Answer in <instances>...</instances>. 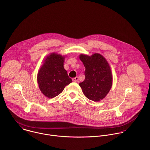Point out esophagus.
Here are the masks:
<instances>
[{
  "mask_svg": "<svg viewBox=\"0 0 150 150\" xmlns=\"http://www.w3.org/2000/svg\"><path fill=\"white\" fill-rule=\"evenodd\" d=\"M72 80H73V81H74V82H77V81H79V77H74V78H73V79H72Z\"/></svg>",
  "mask_w": 150,
  "mask_h": 150,
  "instance_id": "1",
  "label": "esophagus"
}]
</instances>
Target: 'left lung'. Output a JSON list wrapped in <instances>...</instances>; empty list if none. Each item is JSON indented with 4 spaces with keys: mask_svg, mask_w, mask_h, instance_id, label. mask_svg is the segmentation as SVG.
Listing matches in <instances>:
<instances>
[{
    "mask_svg": "<svg viewBox=\"0 0 150 150\" xmlns=\"http://www.w3.org/2000/svg\"><path fill=\"white\" fill-rule=\"evenodd\" d=\"M80 60L86 67V79L79 84L86 97L98 102L107 95L112 86V75L110 66L100 54L91 57L81 54Z\"/></svg>",
    "mask_w": 150,
    "mask_h": 150,
    "instance_id": "obj_1",
    "label": "left lung"
}]
</instances>
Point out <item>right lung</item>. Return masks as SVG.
Listing matches in <instances>:
<instances>
[{
  "instance_id": "obj_1",
  "label": "right lung",
  "mask_w": 150,
  "mask_h": 150,
  "mask_svg": "<svg viewBox=\"0 0 150 150\" xmlns=\"http://www.w3.org/2000/svg\"><path fill=\"white\" fill-rule=\"evenodd\" d=\"M64 57L55 53L47 57L38 75L39 88L48 98L59 95L72 82L64 67Z\"/></svg>"
}]
</instances>
